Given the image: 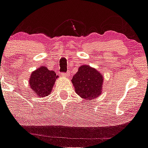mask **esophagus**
I'll list each match as a JSON object with an SVG mask.
<instances>
[{
	"label": "esophagus",
	"instance_id": "1",
	"mask_svg": "<svg viewBox=\"0 0 148 148\" xmlns=\"http://www.w3.org/2000/svg\"><path fill=\"white\" fill-rule=\"evenodd\" d=\"M62 77H64V78H66V77H69V74H68V73H62Z\"/></svg>",
	"mask_w": 148,
	"mask_h": 148
}]
</instances>
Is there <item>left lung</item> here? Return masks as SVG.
<instances>
[{"label":"left lung","instance_id":"left-lung-1","mask_svg":"<svg viewBox=\"0 0 148 148\" xmlns=\"http://www.w3.org/2000/svg\"><path fill=\"white\" fill-rule=\"evenodd\" d=\"M104 77L89 65H82L71 79L75 92L82 98L91 100L102 93Z\"/></svg>","mask_w":148,"mask_h":148}]
</instances>
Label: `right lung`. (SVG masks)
Returning a JSON list of instances; mask_svg holds the SVG:
<instances>
[{
    "mask_svg": "<svg viewBox=\"0 0 148 148\" xmlns=\"http://www.w3.org/2000/svg\"><path fill=\"white\" fill-rule=\"evenodd\" d=\"M58 76L53 70L41 66L33 71L29 79L30 88L40 97L50 95Z\"/></svg>",
    "mask_w": 148,
    "mask_h": 148,
    "instance_id": "add662e5",
    "label": "right lung"
}]
</instances>
